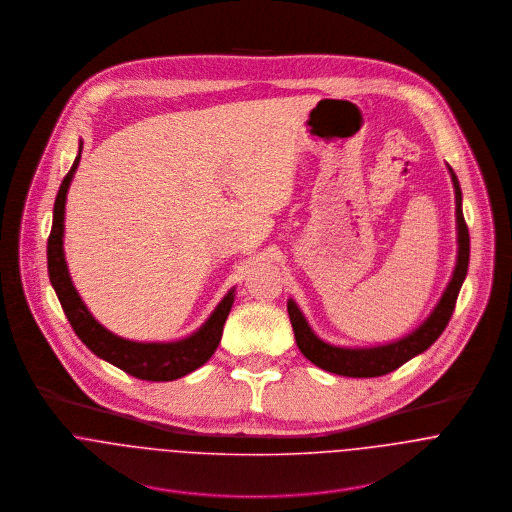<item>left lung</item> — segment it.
Returning a JSON list of instances; mask_svg holds the SVG:
<instances>
[{
  "mask_svg": "<svg viewBox=\"0 0 512 512\" xmlns=\"http://www.w3.org/2000/svg\"><path fill=\"white\" fill-rule=\"evenodd\" d=\"M451 173V183L455 189V220H457V262L455 270L451 274V280L441 293L438 305L434 311L428 315V319L414 329L410 335L386 343V345H374V347H337L331 343H325L315 335V331L309 327L305 315L297 307L293 299H288V313L292 321L293 335L299 351L307 361L313 365L339 374V376H351V378H374L388 374L396 370L398 366L408 363L410 359L418 357L426 349H430L443 329L447 327L451 313L455 309V301L459 290L463 286V280L467 276V266H469V230L463 219V209H461V187L457 181V175L453 169L447 165Z\"/></svg>",
  "mask_w": 512,
  "mask_h": 512,
  "instance_id": "left-lung-1",
  "label": "left lung"
}]
</instances>
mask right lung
<instances>
[{"label":"right lung","mask_w":512,"mask_h":512,"mask_svg":"<svg viewBox=\"0 0 512 512\" xmlns=\"http://www.w3.org/2000/svg\"><path fill=\"white\" fill-rule=\"evenodd\" d=\"M80 151H82V142L78 147V155L74 157L73 167L63 179L55 199L53 226L47 242V268H49L51 286L63 305V311L74 333L96 357L142 380L169 382V380L181 378L197 370L199 366L205 365L217 351L224 321L234 303V288L228 290V293L220 299L215 311L195 333L179 341H171V343L169 341L167 343L130 341L114 335L104 325H100L92 317V313L88 311V307L84 305V301L80 299V295L74 288L69 266L65 260V250H63L65 203H67V193L73 181L74 171L78 169V163H80Z\"/></svg>","instance_id":"1"}]
</instances>
